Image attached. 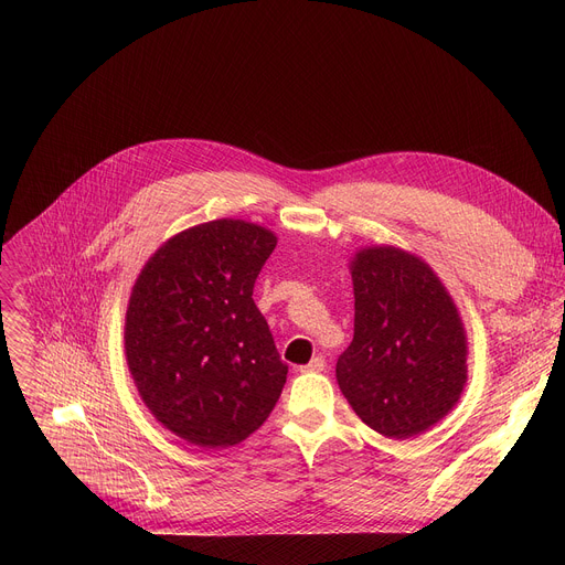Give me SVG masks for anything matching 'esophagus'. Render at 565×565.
<instances>
[{"label": "esophagus", "instance_id": "34e87169", "mask_svg": "<svg viewBox=\"0 0 565 565\" xmlns=\"http://www.w3.org/2000/svg\"><path fill=\"white\" fill-rule=\"evenodd\" d=\"M300 371H311V373H320L324 371V360L322 358H313L307 366H300Z\"/></svg>", "mask_w": 565, "mask_h": 565}]
</instances>
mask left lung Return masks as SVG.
Returning a JSON list of instances; mask_svg holds the SVG:
<instances>
[{
	"instance_id": "left-lung-1",
	"label": "left lung",
	"mask_w": 565,
	"mask_h": 565,
	"mask_svg": "<svg viewBox=\"0 0 565 565\" xmlns=\"http://www.w3.org/2000/svg\"><path fill=\"white\" fill-rule=\"evenodd\" d=\"M354 337L337 380L358 417L384 437L407 439L437 424L467 382L458 309L430 267L396 247L352 260Z\"/></svg>"
}]
</instances>
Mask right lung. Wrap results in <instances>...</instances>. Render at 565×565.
<instances>
[{
    "instance_id": "obj_1",
    "label": "right lung",
    "mask_w": 565,
    "mask_h": 565,
    "mask_svg": "<svg viewBox=\"0 0 565 565\" xmlns=\"http://www.w3.org/2000/svg\"><path fill=\"white\" fill-rule=\"evenodd\" d=\"M275 245L263 226L207 222L173 235L132 288L130 373L156 419L194 447L243 441L281 396L288 366L252 298Z\"/></svg>"
}]
</instances>
